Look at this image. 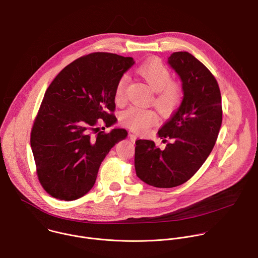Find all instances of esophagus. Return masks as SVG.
I'll use <instances>...</instances> for the list:
<instances>
[{"label": "esophagus", "mask_w": 258, "mask_h": 258, "mask_svg": "<svg viewBox=\"0 0 258 258\" xmlns=\"http://www.w3.org/2000/svg\"><path fill=\"white\" fill-rule=\"evenodd\" d=\"M130 140H131V142L132 143H135L136 142V140H137V137L134 135V134H130Z\"/></svg>", "instance_id": "obj_1"}]
</instances>
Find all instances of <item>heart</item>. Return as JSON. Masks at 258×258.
Here are the masks:
<instances>
[{"mask_svg": "<svg viewBox=\"0 0 258 258\" xmlns=\"http://www.w3.org/2000/svg\"><path fill=\"white\" fill-rule=\"evenodd\" d=\"M137 73L155 91L153 102L162 114H171L178 108L182 97L181 89L176 83L172 82V74L165 65L159 61L145 62L137 68ZM127 82L128 76L125 74L118 79L114 91L116 103L124 101ZM120 119L130 128L145 132L157 121L158 115L151 108L133 105L122 111Z\"/></svg>", "mask_w": 258, "mask_h": 258, "instance_id": "heart-1", "label": "heart"}]
</instances>
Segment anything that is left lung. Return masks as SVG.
Segmentation results:
<instances>
[{
	"instance_id": "obj_1",
	"label": "left lung",
	"mask_w": 258,
	"mask_h": 258,
	"mask_svg": "<svg viewBox=\"0 0 258 258\" xmlns=\"http://www.w3.org/2000/svg\"><path fill=\"white\" fill-rule=\"evenodd\" d=\"M168 64L182 81L183 99L179 108L160 128L158 137L166 148L154 141L136 142L137 176L157 188L184 184L201 168L212 152L222 123L221 93L208 68L188 52H175Z\"/></svg>"
}]
</instances>
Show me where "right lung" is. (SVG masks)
<instances>
[{"mask_svg":"<svg viewBox=\"0 0 258 258\" xmlns=\"http://www.w3.org/2000/svg\"><path fill=\"white\" fill-rule=\"evenodd\" d=\"M135 64L132 57L96 52L81 57L47 88L31 132L38 179L52 197L72 201L93 187L101 162L127 137L124 128L100 132L117 119L114 91L118 79Z\"/></svg>","mask_w":258,"mask_h":258,"instance_id":"right-lung-1","label":"right lung"}]
</instances>
